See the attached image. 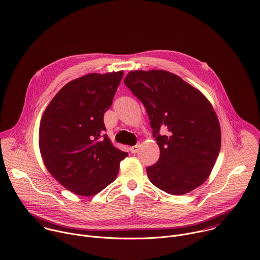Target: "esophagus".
Listing matches in <instances>:
<instances>
[{
  "label": "esophagus",
  "mask_w": 260,
  "mask_h": 260,
  "mask_svg": "<svg viewBox=\"0 0 260 260\" xmlns=\"http://www.w3.org/2000/svg\"><path fill=\"white\" fill-rule=\"evenodd\" d=\"M129 149H130V151H131L132 153H136V152L138 151V149H139V145H133V146H130V147H129Z\"/></svg>",
  "instance_id": "esophagus-1"
}]
</instances>
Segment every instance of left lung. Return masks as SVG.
<instances>
[{
  "mask_svg": "<svg viewBox=\"0 0 260 260\" xmlns=\"http://www.w3.org/2000/svg\"><path fill=\"white\" fill-rule=\"evenodd\" d=\"M125 85L143 103L160 159L146 168L150 182L174 196L209 177L221 145L218 118L210 101L180 77L162 70L131 71ZM161 129L168 134H159Z\"/></svg>",
  "mask_w": 260,
  "mask_h": 260,
  "instance_id": "1",
  "label": "left lung"
}]
</instances>
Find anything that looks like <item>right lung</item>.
<instances>
[{
    "mask_svg": "<svg viewBox=\"0 0 260 260\" xmlns=\"http://www.w3.org/2000/svg\"><path fill=\"white\" fill-rule=\"evenodd\" d=\"M123 75V71L92 73L69 82L41 119L39 146L44 164L76 194L90 197L106 188L128 155L113 145L103 123Z\"/></svg>",
    "mask_w": 260,
    "mask_h": 260,
    "instance_id": "add662e5",
    "label": "right lung"
}]
</instances>
